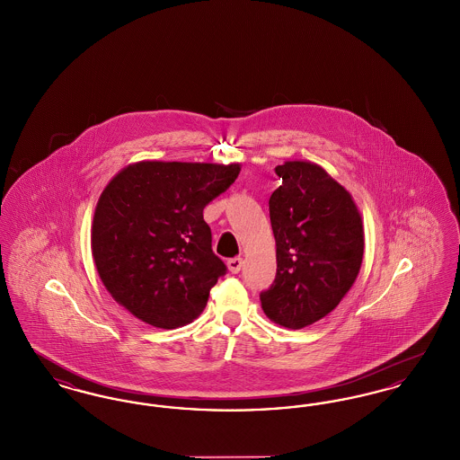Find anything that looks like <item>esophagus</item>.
<instances>
[{"label":"esophagus","instance_id":"esophagus-1","mask_svg":"<svg viewBox=\"0 0 460 460\" xmlns=\"http://www.w3.org/2000/svg\"><path fill=\"white\" fill-rule=\"evenodd\" d=\"M243 263H244V261H243L241 257H234V259H229V261H227V267H229V270H231L233 274H238L241 269H243Z\"/></svg>","mask_w":460,"mask_h":460}]
</instances>
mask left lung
I'll return each mask as SVG.
<instances>
[{"label": "left lung", "instance_id": "8db88e82", "mask_svg": "<svg viewBox=\"0 0 460 460\" xmlns=\"http://www.w3.org/2000/svg\"><path fill=\"white\" fill-rule=\"evenodd\" d=\"M270 195L278 272L261 293L265 315L302 329L334 310L362 265L364 227L350 193L312 162H285Z\"/></svg>", "mask_w": 460, "mask_h": 460}]
</instances>
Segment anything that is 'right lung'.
Returning a JSON list of instances; mask_svg holds the SVG:
<instances>
[{"label":"right lung","mask_w":460,"mask_h":460,"mask_svg":"<svg viewBox=\"0 0 460 460\" xmlns=\"http://www.w3.org/2000/svg\"><path fill=\"white\" fill-rule=\"evenodd\" d=\"M240 164L137 162L96 203L91 250L119 305L160 329L190 324L227 267L212 252L203 208L240 174Z\"/></svg>","instance_id":"right-lung-1"}]
</instances>
